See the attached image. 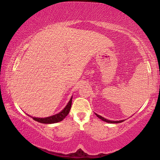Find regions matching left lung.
<instances>
[{"mask_svg": "<svg viewBox=\"0 0 160 160\" xmlns=\"http://www.w3.org/2000/svg\"><path fill=\"white\" fill-rule=\"evenodd\" d=\"M95 114H96V116H97V117H98L99 118L102 119V121H105V122H107V123H121V122H123V121H124V120L116 121H110V120H108V119H106V118H104V117H102V116H99V115H98V114H97L96 113H95Z\"/></svg>", "mask_w": 160, "mask_h": 160, "instance_id": "8db88e82", "label": "left lung"}]
</instances>
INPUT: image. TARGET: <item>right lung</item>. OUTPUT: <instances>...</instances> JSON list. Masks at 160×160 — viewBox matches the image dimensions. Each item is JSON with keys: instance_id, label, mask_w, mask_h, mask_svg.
I'll return each mask as SVG.
<instances>
[{"instance_id": "1", "label": "right lung", "mask_w": 160, "mask_h": 160, "mask_svg": "<svg viewBox=\"0 0 160 160\" xmlns=\"http://www.w3.org/2000/svg\"><path fill=\"white\" fill-rule=\"evenodd\" d=\"M72 97L70 98V101L68 103L66 107L64 108V109L61 111V112L58 113H56V114L48 116V117L46 118H36V117H32L34 121H37V122L42 123H58L60 122L62 120L66 118V116L68 114L70 110V108H71L72 105Z\"/></svg>"}]
</instances>
